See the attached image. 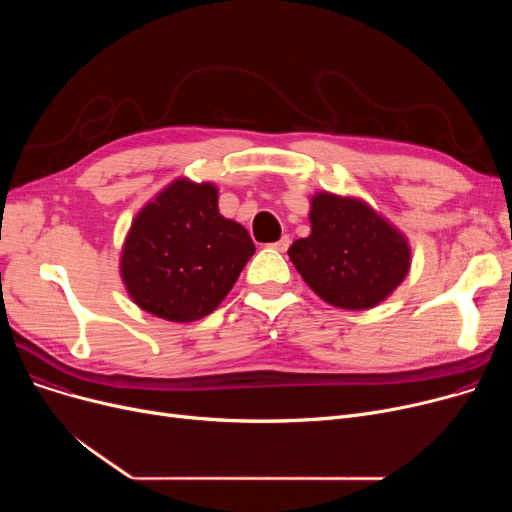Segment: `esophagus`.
Masks as SVG:
<instances>
[{"instance_id": "1", "label": "esophagus", "mask_w": 512, "mask_h": 512, "mask_svg": "<svg viewBox=\"0 0 512 512\" xmlns=\"http://www.w3.org/2000/svg\"><path fill=\"white\" fill-rule=\"evenodd\" d=\"M288 247H290V238L288 236H282L278 242H274V245H272V249H276L280 253H284Z\"/></svg>"}]
</instances>
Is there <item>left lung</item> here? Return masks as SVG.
<instances>
[{
    "instance_id": "8db88e82",
    "label": "left lung",
    "mask_w": 512,
    "mask_h": 512,
    "mask_svg": "<svg viewBox=\"0 0 512 512\" xmlns=\"http://www.w3.org/2000/svg\"><path fill=\"white\" fill-rule=\"evenodd\" d=\"M309 222L311 234L294 240L288 257L332 307L373 309L407 278L409 240L365 201L315 193Z\"/></svg>"
}]
</instances>
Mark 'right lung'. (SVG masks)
Segmentation results:
<instances>
[{"label": "right lung", "instance_id": "right-lung-1", "mask_svg": "<svg viewBox=\"0 0 512 512\" xmlns=\"http://www.w3.org/2000/svg\"><path fill=\"white\" fill-rule=\"evenodd\" d=\"M255 245L218 209L211 182L178 178L132 220L120 276L143 311L186 324L220 307Z\"/></svg>", "mask_w": 512, "mask_h": 512}]
</instances>
